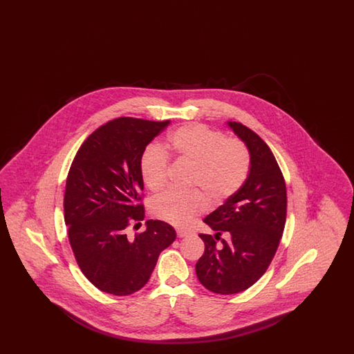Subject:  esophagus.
Segmentation results:
<instances>
[{"label": "esophagus", "instance_id": "1", "mask_svg": "<svg viewBox=\"0 0 354 354\" xmlns=\"http://www.w3.org/2000/svg\"><path fill=\"white\" fill-rule=\"evenodd\" d=\"M176 234H178L179 237H185V236L189 235V231H187V230H178Z\"/></svg>", "mask_w": 354, "mask_h": 354}]
</instances>
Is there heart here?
Instances as JSON below:
<instances>
[{
  "label": "heart",
  "mask_w": 354,
  "mask_h": 354,
  "mask_svg": "<svg viewBox=\"0 0 354 354\" xmlns=\"http://www.w3.org/2000/svg\"><path fill=\"white\" fill-rule=\"evenodd\" d=\"M167 153L192 166L191 187L202 190L212 204L227 202L236 195L245 183L251 167L250 151L240 139L225 138L220 130L189 123L167 136L163 150L149 146L142 152L140 178L152 192H158L166 185ZM201 193L166 192L153 199L152 215L175 227L187 225L207 208V201Z\"/></svg>",
  "instance_id": "heart-1"
}]
</instances>
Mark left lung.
Masks as SVG:
<instances>
[{
    "label": "left lung",
    "instance_id": "1",
    "mask_svg": "<svg viewBox=\"0 0 354 354\" xmlns=\"http://www.w3.org/2000/svg\"><path fill=\"white\" fill-rule=\"evenodd\" d=\"M228 124L250 150V174L240 191L204 219L216 235H199L205 247L195 268L203 286L220 295L243 292L267 272L286 219V180L270 146L243 123ZM224 232L228 241L219 237Z\"/></svg>",
    "mask_w": 354,
    "mask_h": 354
}]
</instances>
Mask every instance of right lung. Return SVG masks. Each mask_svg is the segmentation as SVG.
Wrapping results in <instances>:
<instances>
[{"label": "right lung", "mask_w": 354, "mask_h": 354, "mask_svg": "<svg viewBox=\"0 0 354 354\" xmlns=\"http://www.w3.org/2000/svg\"><path fill=\"white\" fill-rule=\"evenodd\" d=\"M169 124L131 117L109 120L86 138L70 166L64 198L68 243L82 273L102 292H138L176 239L162 220H147L146 231L127 235L131 223L145 219L142 152Z\"/></svg>", "instance_id": "obj_1"}]
</instances>
